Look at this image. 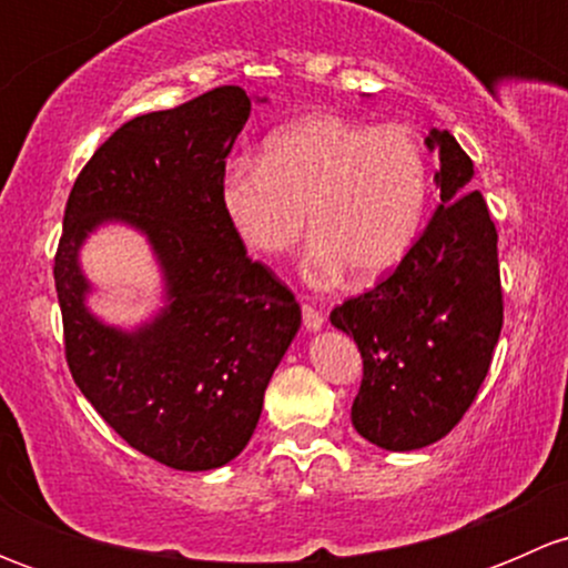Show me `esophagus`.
<instances>
[{
    "label": "esophagus",
    "mask_w": 568,
    "mask_h": 568,
    "mask_svg": "<svg viewBox=\"0 0 568 568\" xmlns=\"http://www.w3.org/2000/svg\"><path fill=\"white\" fill-rule=\"evenodd\" d=\"M302 318H305V329L307 332H318L321 326H324V316H321L316 307H311V305L302 307Z\"/></svg>",
    "instance_id": "esophagus-1"
}]
</instances>
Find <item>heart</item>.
<instances>
[{"label":"heart","mask_w":568,"mask_h":568,"mask_svg":"<svg viewBox=\"0 0 568 568\" xmlns=\"http://www.w3.org/2000/svg\"><path fill=\"white\" fill-rule=\"evenodd\" d=\"M220 203L233 233L257 255H285L316 233L302 277L329 288L354 268L376 280L404 261L428 203V164L400 125L311 114L274 131L261 162L233 159Z\"/></svg>","instance_id":"1"}]
</instances>
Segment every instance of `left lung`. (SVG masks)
<instances>
[{
  "mask_svg": "<svg viewBox=\"0 0 568 568\" xmlns=\"http://www.w3.org/2000/svg\"><path fill=\"white\" fill-rule=\"evenodd\" d=\"M439 205L404 261L376 288L332 311L363 354L352 406L359 437L417 450L443 439L478 395L503 326L497 231L475 170L450 131L432 129Z\"/></svg>",
  "mask_w": 568,
  "mask_h": 568,
  "instance_id": "1",
  "label": "left lung"
}]
</instances>
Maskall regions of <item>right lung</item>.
I'll return each instance as SVG.
<instances>
[{"label":"right lung","instance_id":"add662e5","mask_svg":"<svg viewBox=\"0 0 568 568\" xmlns=\"http://www.w3.org/2000/svg\"><path fill=\"white\" fill-rule=\"evenodd\" d=\"M266 101L216 88L129 120L79 173L62 220L54 283L73 382L131 448L183 473L247 448L302 326L294 294L250 261L220 203L227 153ZM106 224L140 232L163 277V305L134 327L89 307L81 247Z\"/></svg>","mask_w":568,"mask_h":568}]
</instances>
